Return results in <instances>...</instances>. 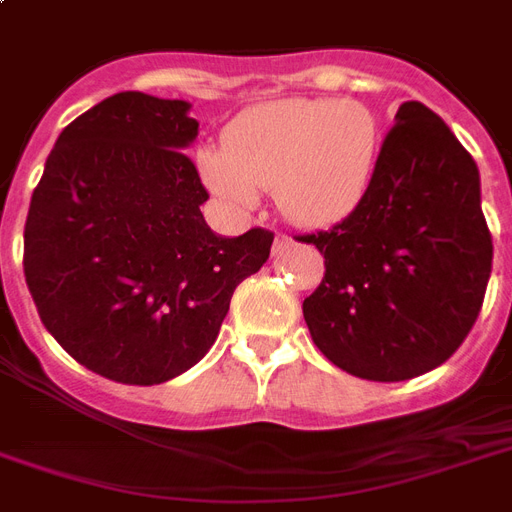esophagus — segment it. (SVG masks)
Listing matches in <instances>:
<instances>
[{
	"instance_id": "obj_1",
	"label": "esophagus",
	"mask_w": 512,
	"mask_h": 512,
	"mask_svg": "<svg viewBox=\"0 0 512 512\" xmlns=\"http://www.w3.org/2000/svg\"><path fill=\"white\" fill-rule=\"evenodd\" d=\"M289 247H292V239H289V236H284V233H279V236L273 239V255L276 257L284 255Z\"/></svg>"
}]
</instances>
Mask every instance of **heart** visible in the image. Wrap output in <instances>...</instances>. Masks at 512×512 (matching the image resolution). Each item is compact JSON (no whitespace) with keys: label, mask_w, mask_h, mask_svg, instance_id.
Instances as JSON below:
<instances>
[{"label":"heart","mask_w":512,"mask_h":512,"mask_svg":"<svg viewBox=\"0 0 512 512\" xmlns=\"http://www.w3.org/2000/svg\"><path fill=\"white\" fill-rule=\"evenodd\" d=\"M380 122L361 100L281 98L249 108L225 130L223 148H204V183L228 204H255L273 188L281 215L319 228L364 201L380 162Z\"/></svg>","instance_id":"obj_1"}]
</instances>
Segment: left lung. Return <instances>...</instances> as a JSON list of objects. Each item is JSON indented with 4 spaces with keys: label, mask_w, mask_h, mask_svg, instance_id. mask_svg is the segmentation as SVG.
Returning a JSON list of instances; mask_svg holds the SVG:
<instances>
[{
    "label": "left lung",
    "mask_w": 512,
    "mask_h": 512,
    "mask_svg": "<svg viewBox=\"0 0 512 512\" xmlns=\"http://www.w3.org/2000/svg\"><path fill=\"white\" fill-rule=\"evenodd\" d=\"M297 241L327 265L303 303L313 342L361 380H412L444 364L476 324L492 273L476 162L417 100L398 108L364 201Z\"/></svg>",
    "instance_id": "obj_1"
}]
</instances>
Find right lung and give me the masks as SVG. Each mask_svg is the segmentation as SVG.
<instances>
[{
    "label": "right lung",
    "instance_id": "add662e5",
    "mask_svg": "<svg viewBox=\"0 0 512 512\" xmlns=\"http://www.w3.org/2000/svg\"><path fill=\"white\" fill-rule=\"evenodd\" d=\"M191 103L116 92L55 140L31 196L23 273L39 319L90 372L159 385L204 358L273 233H212L183 154Z\"/></svg>",
    "mask_w": 512,
    "mask_h": 512
}]
</instances>
